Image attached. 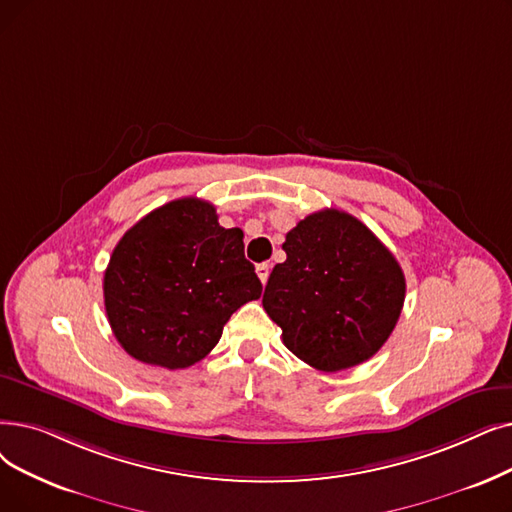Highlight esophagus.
Segmentation results:
<instances>
[{"mask_svg": "<svg viewBox=\"0 0 512 512\" xmlns=\"http://www.w3.org/2000/svg\"><path fill=\"white\" fill-rule=\"evenodd\" d=\"M255 272L259 276V280L265 284V282H268V278H270V263H259L257 268H255Z\"/></svg>", "mask_w": 512, "mask_h": 512, "instance_id": "obj_1", "label": "esophagus"}]
</instances>
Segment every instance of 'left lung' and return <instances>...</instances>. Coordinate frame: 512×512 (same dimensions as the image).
<instances>
[{
    "mask_svg": "<svg viewBox=\"0 0 512 512\" xmlns=\"http://www.w3.org/2000/svg\"><path fill=\"white\" fill-rule=\"evenodd\" d=\"M286 261L270 274L263 309L299 360L322 372L358 366L393 332L406 278L360 219L324 209L286 234Z\"/></svg>",
    "mask_w": 512,
    "mask_h": 512,
    "instance_id": "8db88e82",
    "label": "left lung"
}]
</instances>
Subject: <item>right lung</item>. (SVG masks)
Masks as SVG:
<instances>
[{
  "label": "right lung",
  "mask_w": 512,
  "mask_h": 512,
  "mask_svg": "<svg viewBox=\"0 0 512 512\" xmlns=\"http://www.w3.org/2000/svg\"><path fill=\"white\" fill-rule=\"evenodd\" d=\"M242 238L194 196L150 211L123 234L104 272V307L131 358L167 370L205 358L234 311L261 297Z\"/></svg>",
  "instance_id": "add662e5"
}]
</instances>
